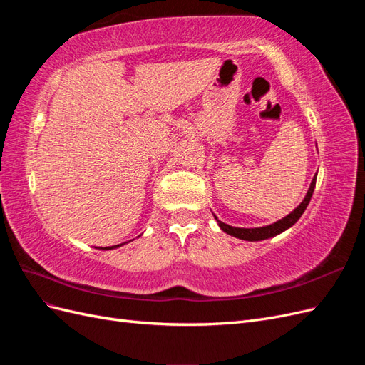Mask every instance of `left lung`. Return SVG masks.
<instances>
[{"mask_svg": "<svg viewBox=\"0 0 365 365\" xmlns=\"http://www.w3.org/2000/svg\"><path fill=\"white\" fill-rule=\"evenodd\" d=\"M317 173H318V172H317ZM317 173L314 175L312 182H311V185H309V190H307V193H306V196H304V200L300 202V205H298L297 208H294L288 216H284V217L279 219L277 222H274V224H271V225H264V227H257V228H239V227H231V225H228V224H224L222 220H219V219L213 215L215 219L217 220L219 228L222 230L224 233L230 235V236L242 239V240H250V242L264 240V239H269V237H274V236H277V235L283 233V231L291 228V227L297 222V220L302 217V215L304 213V210H306V207L309 205V201H311L314 189H315Z\"/></svg>", "mask_w": 365, "mask_h": 365, "instance_id": "1", "label": "left lung"}]
</instances>
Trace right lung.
Instances as JSON below:
<instances>
[{"mask_svg": "<svg viewBox=\"0 0 365 365\" xmlns=\"http://www.w3.org/2000/svg\"><path fill=\"white\" fill-rule=\"evenodd\" d=\"M134 240V239H132ZM125 244H128V242H125ZM125 244H120V245H114V247H105V248H101V250H114V248H118V247H121V245H125Z\"/></svg>", "mask_w": 365, "mask_h": 365, "instance_id": "add662e5", "label": "right lung"}]
</instances>
